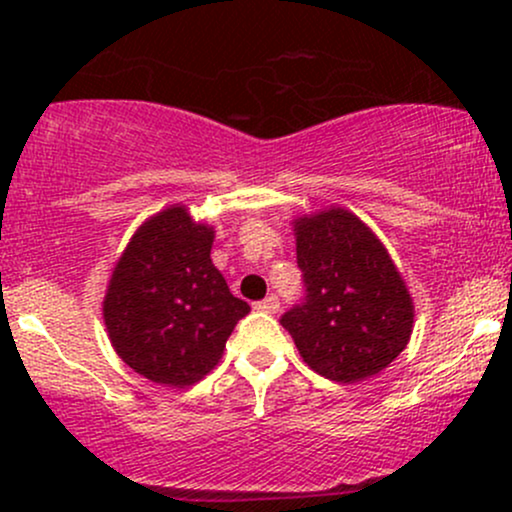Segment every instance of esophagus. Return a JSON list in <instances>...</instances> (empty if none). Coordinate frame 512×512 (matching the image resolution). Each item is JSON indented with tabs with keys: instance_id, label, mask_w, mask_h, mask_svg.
Returning <instances> with one entry per match:
<instances>
[{
	"instance_id": "34e87169",
	"label": "esophagus",
	"mask_w": 512,
	"mask_h": 512,
	"mask_svg": "<svg viewBox=\"0 0 512 512\" xmlns=\"http://www.w3.org/2000/svg\"><path fill=\"white\" fill-rule=\"evenodd\" d=\"M255 308L260 310V313H276V310H279V296H274V293H269L267 298H264V301H260V303H255Z\"/></svg>"
}]
</instances>
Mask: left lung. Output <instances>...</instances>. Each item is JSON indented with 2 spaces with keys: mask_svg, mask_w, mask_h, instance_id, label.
Wrapping results in <instances>:
<instances>
[{
  "mask_svg": "<svg viewBox=\"0 0 512 512\" xmlns=\"http://www.w3.org/2000/svg\"><path fill=\"white\" fill-rule=\"evenodd\" d=\"M303 298L281 325L315 373L358 383L390 366L409 342L414 305L402 276L358 216L330 209L296 221Z\"/></svg>",
  "mask_w": 512,
  "mask_h": 512,
  "instance_id": "8db88e82",
  "label": "left lung"
}]
</instances>
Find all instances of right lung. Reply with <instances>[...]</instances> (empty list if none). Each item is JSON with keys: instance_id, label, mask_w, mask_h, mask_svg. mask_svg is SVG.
I'll return each instance as SVG.
<instances>
[{"instance_id": "right-lung-1", "label": "right lung", "mask_w": 512, "mask_h": 512, "mask_svg": "<svg viewBox=\"0 0 512 512\" xmlns=\"http://www.w3.org/2000/svg\"><path fill=\"white\" fill-rule=\"evenodd\" d=\"M211 243V228L170 207L134 233L110 279L103 303L110 342L134 373L158 385L202 380L250 313L211 264Z\"/></svg>"}]
</instances>
